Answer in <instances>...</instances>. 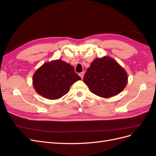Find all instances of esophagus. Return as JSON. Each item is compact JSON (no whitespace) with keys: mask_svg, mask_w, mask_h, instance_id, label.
<instances>
[{"mask_svg":"<svg viewBox=\"0 0 156 156\" xmlns=\"http://www.w3.org/2000/svg\"><path fill=\"white\" fill-rule=\"evenodd\" d=\"M84 72H81V73H79V76L81 77V79H83V77H84Z\"/></svg>","mask_w":156,"mask_h":156,"instance_id":"obj_1","label":"esophagus"}]
</instances>
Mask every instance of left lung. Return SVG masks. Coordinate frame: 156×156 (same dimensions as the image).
<instances>
[{"instance_id": "1", "label": "left lung", "mask_w": 156, "mask_h": 156, "mask_svg": "<svg viewBox=\"0 0 156 156\" xmlns=\"http://www.w3.org/2000/svg\"><path fill=\"white\" fill-rule=\"evenodd\" d=\"M127 74L116 61L108 56L96 58L84 75L90 90L101 98H111L121 92L127 83Z\"/></svg>"}]
</instances>
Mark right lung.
<instances>
[{
  "instance_id": "obj_1",
  "label": "right lung",
  "mask_w": 156,
  "mask_h": 156,
  "mask_svg": "<svg viewBox=\"0 0 156 156\" xmlns=\"http://www.w3.org/2000/svg\"><path fill=\"white\" fill-rule=\"evenodd\" d=\"M81 79L72 66L62 60L44 64L36 71L32 77L35 90L49 100L62 97L69 92L75 82Z\"/></svg>"
}]
</instances>
